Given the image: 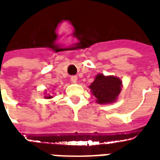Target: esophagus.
Instances as JSON below:
<instances>
[{
    "instance_id": "1",
    "label": "esophagus",
    "mask_w": 160,
    "mask_h": 160,
    "mask_svg": "<svg viewBox=\"0 0 160 160\" xmlns=\"http://www.w3.org/2000/svg\"><path fill=\"white\" fill-rule=\"evenodd\" d=\"M71 82L76 83V82H78V77H77V76H72V77L71 78Z\"/></svg>"
}]
</instances>
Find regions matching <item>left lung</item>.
I'll return each instance as SVG.
<instances>
[{"mask_svg":"<svg viewBox=\"0 0 160 160\" xmlns=\"http://www.w3.org/2000/svg\"><path fill=\"white\" fill-rule=\"evenodd\" d=\"M122 82L119 78L114 76L96 75L94 82L89 86L92 95L99 104L114 102L122 91Z\"/></svg>","mask_w":160,"mask_h":160,"instance_id":"left-lung-1","label":"left lung"}]
</instances>
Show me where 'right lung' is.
Returning <instances> with one entry per match:
<instances>
[{
  "instance_id": "obj_1",
  "label": "right lung",
  "mask_w": 160,
  "mask_h": 160,
  "mask_svg": "<svg viewBox=\"0 0 160 160\" xmlns=\"http://www.w3.org/2000/svg\"><path fill=\"white\" fill-rule=\"evenodd\" d=\"M45 98H46V99H50V98H52V96L48 95V96H45Z\"/></svg>"
}]
</instances>
